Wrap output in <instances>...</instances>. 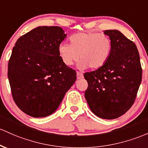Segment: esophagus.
<instances>
[{
  "label": "esophagus",
  "mask_w": 148,
  "mask_h": 148,
  "mask_svg": "<svg viewBox=\"0 0 148 148\" xmlns=\"http://www.w3.org/2000/svg\"><path fill=\"white\" fill-rule=\"evenodd\" d=\"M77 77L78 79H82V78L84 77V75H83L82 73L79 72V71H77Z\"/></svg>",
  "instance_id": "34e87169"
}]
</instances>
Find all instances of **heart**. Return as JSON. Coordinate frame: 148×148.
<instances>
[{
	"label": "heart",
	"instance_id": "heart-1",
	"mask_svg": "<svg viewBox=\"0 0 148 148\" xmlns=\"http://www.w3.org/2000/svg\"><path fill=\"white\" fill-rule=\"evenodd\" d=\"M70 45L61 43L58 45V53L62 60L70 66L80 58L79 67L91 69L103 66L111 55L112 42L110 37L94 32H82L69 38Z\"/></svg>",
	"mask_w": 148,
	"mask_h": 148
}]
</instances>
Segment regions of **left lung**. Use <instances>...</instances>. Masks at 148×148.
Returning <instances> with one entry per match:
<instances>
[{"instance_id": "obj_1", "label": "left lung", "mask_w": 148, "mask_h": 148, "mask_svg": "<svg viewBox=\"0 0 148 148\" xmlns=\"http://www.w3.org/2000/svg\"><path fill=\"white\" fill-rule=\"evenodd\" d=\"M112 42L107 62L95 71L86 72L85 98L91 111L102 119H114L133 105L142 80L137 47L117 30H106Z\"/></svg>"}]
</instances>
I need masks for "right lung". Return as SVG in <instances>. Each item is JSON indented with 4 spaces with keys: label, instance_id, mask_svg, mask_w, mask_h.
I'll return each instance as SVG.
<instances>
[{
    "label": "right lung",
    "instance_id": "1",
    "mask_svg": "<svg viewBox=\"0 0 148 148\" xmlns=\"http://www.w3.org/2000/svg\"><path fill=\"white\" fill-rule=\"evenodd\" d=\"M60 27H38L17 39L8 62V77L14 103L33 117H45L58 108L77 80L62 60L58 45L66 38Z\"/></svg>",
    "mask_w": 148,
    "mask_h": 148
}]
</instances>
